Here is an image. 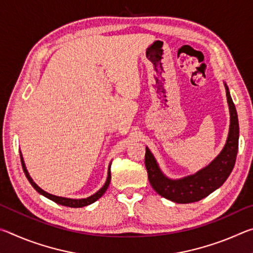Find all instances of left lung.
I'll return each instance as SVG.
<instances>
[{
  "label": "left lung",
  "mask_w": 253,
  "mask_h": 253,
  "mask_svg": "<svg viewBox=\"0 0 253 253\" xmlns=\"http://www.w3.org/2000/svg\"><path fill=\"white\" fill-rule=\"evenodd\" d=\"M230 109V130L224 148L207 168L181 179H169L161 172L151 151L146 147L145 166L149 183L163 198L175 203H193L204 199L223 184L234 168L239 147V122L235 106L225 84Z\"/></svg>",
  "instance_id": "left-lung-1"
}]
</instances>
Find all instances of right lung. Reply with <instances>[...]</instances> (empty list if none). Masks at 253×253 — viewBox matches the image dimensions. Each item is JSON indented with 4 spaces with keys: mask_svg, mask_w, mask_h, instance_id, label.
Here are the masks:
<instances>
[{
    "mask_svg": "<svg viewBox=\"0 0 253 253\" xmlns=\"http://www.w3.org/2000/svg\"><path fill=\"white\" fill-rule=\"evenodd\" d=\"M21 163H22V168H23V172L25 174V176H27V178L29 179V182L31 185L34 187V190H36L38 193L42 194L43 196H45V198H48L49 200L53 201V202L58 203L60 205H65V207H69V208H83V207H85V205H89L91 204L93 202H96V201L101 198L102 195H104V193L106 192L107 188H108L109 186V183H110V178H111V175H110V169L108 170V177H107V181L105 183V185L102 186L99 191L97 192V193H95L91 196H89V198L87 199H81V200H74V199H67V198H60V196H55V195H52L50 193H46L45 191L42 190V188H40L39 186L37 185L36 183L33 182V179L30 177V175L28 173L27 169H25V165H24V162H23V158H22V155H21Z\"/></svg>",
    "mask_w": 253,
    "mask_h": 253,
    "instance_id": "right-lung-1",
    "label": "right lung"
}]
</instances>
